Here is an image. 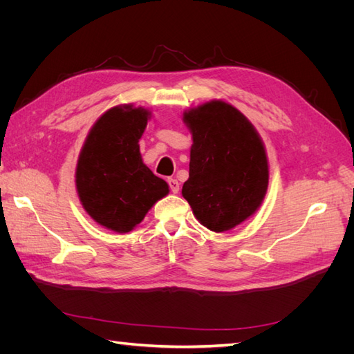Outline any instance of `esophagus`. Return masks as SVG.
Instances as JSON below:
<instances>
[{
	"instance_id": "esophagus-1",
	"label": "esophagus",
	"mask_w": 354,
	"mask_h": 354,
	"mask_svg": "<svg viewBox=\"0 0 354 354\" xmlns=\"http://www.w3.org/2000/svg\"><path fill=\"white\" fill-rule=\"evenodd\" d=\"M168 185H169V189H171V192H173V194H178L180 183L176 178H168Z\"/></svg>"
}]
</instances>
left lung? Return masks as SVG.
<instances>
[{"label": "left lung", "instance_id": "8db88e82", "mask_svg": "<svg viewBox=\"0 0 354 354\" xmlns=\"http://www.w3.org/2000/svg\"><path fill=\"white\" fill-rule=\"evenodd\" d=\"M192 134L189 178L181 195L212 232L232 230L252 217L269 187L263 138L239 109L209 100L183 112Z\"/></svg>", "mask_w": 354, "mask_h": 354}]
</instances>
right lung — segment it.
I'll return each mask as SVG.
<instances>
[{"label":"right lung","instance_id":"add662e5","mask_svg":"<svg viewBox=\"0 0 354 354\" xmlns=\"http://www.w3.org/2000/svg\"><path fill=\"white\" fill-rule=\"evenodd\" d=\"M152 111L118 104L85 137L75 168V186L85 212L104 229L131 232L169 194L165 180L143 162L140 140Z\"/></svg>","mask_w":354,"mask_h":354}]
</instances>
